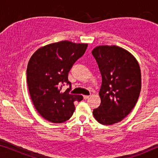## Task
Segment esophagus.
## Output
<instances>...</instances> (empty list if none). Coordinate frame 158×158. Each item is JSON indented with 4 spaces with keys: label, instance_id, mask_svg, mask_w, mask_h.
<instances>
[{
    "label": "esophagus",
    "instance_id": "1",
    "mask_svg": "<svg viewBox=\"0 0 158 158\" xmlns=\"http://www.w3.org/2000/svg\"><path fill=\"white\" fill-rule=\"evenodd\" d=\"M89 97H90V96H85H85H83L84 99H88V98H89Z\"/></svg>",
    "mask_w": 158,
    "mask_h": 158
}]
</instances>
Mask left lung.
<instances>
[{
  "instance_id": "obj_1",
  "label": "left lung",
  "mask_w": 158,
  "mask_h": 158,
  "mask_svg": "<svg viewBox=\"0 0 158 158\" xmlns=\"http://www.w3.org/2000/svg\"><path fill=\"white\" fill-rule=\"evenodd\" d=\"M92 55L98 65L102 84L101 104L93 114L103 125L121 122L131 111L141 90V71L136 58L118 46H98Z\"/></svg>"
}]
</instances>
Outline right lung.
Returning a JSON list of instances; mask_svg holds the SVG:
<instances>
[{
	"label": "right lung",
	"instance_id": "1",
	"mask_svg": "<svg viewBox=\"0 0 158 158\" xmlns=\"http://www.w3.org/2000/svg\"><path fill=\"white\" fill-rule=\"evenodd\" d=\"M87 47L88 44L61 41L41 47L30 58L27 70L30 96L36 111L49 122L68 120L75 109V101L83 100L81 95L69 94L68 73ZM64 84L70 88L62 92Z\"/></svg>",
	"mask_w": 158,
	"mask_h": 158
}]
</instances>
